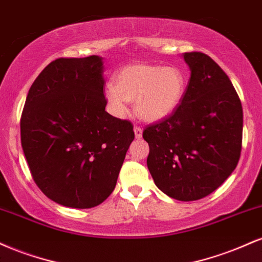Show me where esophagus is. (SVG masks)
<instances>
[{
  "mask_svg": "<svg viewBox=\"0 0 262 262\" xmlns=\"http://www.w3.org/2000/svg\"><path fill=\"white\" fill-rule=\"evenodd\" d=\"M134 132H135V137H136V138L142 137V128L138 127V126H135Z\"/></svg>",
  "mask_w": 262,
  "mask_h": 262,
  "instance_id": "34e87169",
  "label": "esophagus"
}]
</instances>
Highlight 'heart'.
I'll return each mask as SVG.
<instances>
[{
    "instance_id": "b5f03b06",
    "label": "heart",
    "mask_w": 262,
    "mask_h": 262,
    "mask_svg": "<svg viewBox=\"0 0 262 262\" xmlns=\"http://www.w3.org/2000/svg\"><path fill=\"white\" fill-rule=\"evenodd\" d=\"M186 77L178 66L132 63L114 76V88L106 100L116 115L127 112L126 101H134L135 112L143 121L157 122L170 116L183 100Z\"/></svg>"
}]
</instances>
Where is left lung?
I'll return each mask as SVG.
<instances>
[{
	"label": "left lung",
	"mask_w": 262,
	"mask_h": 262,
	"mask_svg": "<svg viewBox=\"0 0 262 262\" xmlns=\"http://www.w3.org/2000/svg\"><path fill=\"white\" fill-rule=\"evenodd\" d=\"M191 71L183 100L162 121L147 126V167L169 198L195 201L233 173L242 150L243 107L229 77L210 56L185 52Z\"/></svg>",
	"instance_id": "obj_1"
}]
</instances>
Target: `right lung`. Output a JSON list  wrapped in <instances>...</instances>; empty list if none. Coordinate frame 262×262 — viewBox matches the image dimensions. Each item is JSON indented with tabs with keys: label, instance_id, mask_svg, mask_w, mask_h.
Masks as SVG:
<instances>
[{
	"label": "right lung",
	"instance_id": "1",
	"mask_svg": "<svg viewBox=\"0 0 262 262\" xmlns=\"http://www.w3.org/2000/svg\"><path fill=\"white\" fill-rule=\"evenodd\" d=\"M103 57L57 58L28 92L20 141L30 173L58 205L91 208L114 191L135 138L127 120L105 112Z\"/></svg>",
	"mask_w": 262,
	"mask_h": 262
}]
</instances>
